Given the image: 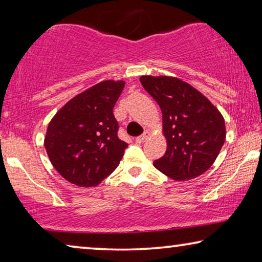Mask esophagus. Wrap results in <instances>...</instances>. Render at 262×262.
Here are the masks:
<instances>
[{"mask_svg": "<svg viewBox=\"0 0 262 262\" xmlns=\"http://www.w3.org/2000/svg\"><path fill=\"white\" fill-rule=\"evenodd\" d=\"M149 136H150V133L148 130L144 132L141 136H137L136 137V140H135L136 143H143V142H145V140L149 139Z\"/></svg>", "mask_w": 262, "mask_h": 262, "instance_id": "34e87169", "label": "esophagus"}]
</instances>
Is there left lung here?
<instances>
[{"mask_svg":"<svg viewBox=\"0 0 262 262\" xmlns=\"http://www.w3.org/2000/svg\"><path fill=\"white\" fill-rule=\"evenodd\" d=\"M142 85L163 113L167 141L155 167L174 180L196 178L209 168L225 141L224 119L201 92L179 78L142 76Z\"/></svg>","mask_w":262,"mask_h":262,"instance_id":"8db88e82","label":"left lung"}]
</instances>
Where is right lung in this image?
Segmentation results:
<instances>
[{
	"label": "right lung",
	"mask_w": 262,
	"mask_h": 262,
	"mask_svg": "<svg viewBox=\"0 0 262 262\" xmlns=\"http://www.w3.org/2000/svg\"><path fill=\"white\" fill-rule=\"evenodd\" d=\"M123 81H104L69 100L47 128L45 148L69 183L92 187L118 167L128 144L119 139L113 107Z\"/></svg>",
	"instance_id": "1"
}]
</instances>
